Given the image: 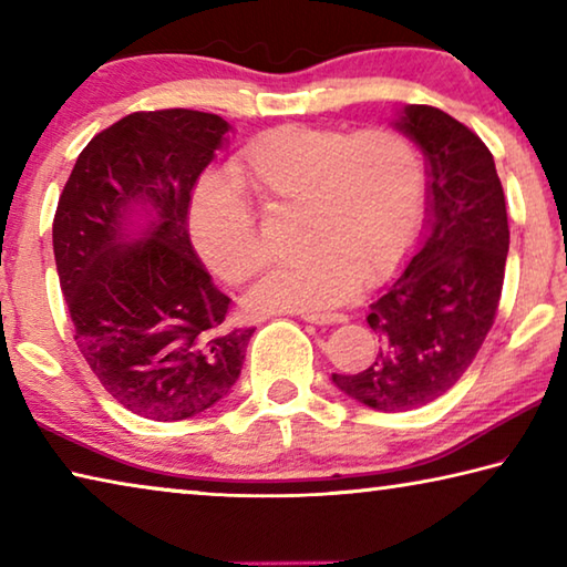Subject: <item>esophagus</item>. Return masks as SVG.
I'll use <instances>...</instances> for the list:
<instances>
[{
	"label": "esophagus",
	"instance_id": "34e87169",
	"mask_svg": "<svg viewBox=\"0 0 567 567\" xmlns=\"http://www.w3.org/2000/svg\"><path fill=\"white\" fill-rule=\"evenodd\" d=\"M300 318L305 320V322H312V324H338V322H344L348 318H344V315H338V312H328V315H320V312H302Z\"/></svg>",
	"mask_w": 567,
	"mask_h": 567
}]
</instances>
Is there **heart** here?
Here are the masks:
<instances>
[{
    "instance_id": "b5f03b06",
    "label": "heart",
    "mask_w": 567,
    "mask_h": 567,
    "mask_svg": "<svg viewBox=\"0 0 567 567\" xmlns=\"http://www.w3.org/2000/svg\"><path fill=\"white\" fill-rule=\"evenodd\" d=\"M229 175L267 209L300 207V260L275 267L245 297L255 315L320 312L405 260L425 209V169L405 134L280 124L229 162ZM189 235L217 280L237 285L265 262L255 215L225 182L192 197Z\"/></svg>"
}]
</instances>
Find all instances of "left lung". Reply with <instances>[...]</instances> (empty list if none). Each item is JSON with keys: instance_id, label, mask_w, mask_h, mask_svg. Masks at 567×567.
<instances>
[{"instance_id": "obj_1", "label": "left lung", "mask_w": 567, "mask_h": 567, "mask_svg": "<svg viewBox=\"0 0 567 567\" xmlns=\"http://www.w3.org/2000/svg\"><path fill=\"white\" fill-rule=\"evenodd\" d=\"M427 157V233L395 282L370 305L375 362L332 375L344 395L380 412L417 410L473 364L501 305L511 227L485 142L427 104L395 122Z\"/></svg>"}]
</instances>
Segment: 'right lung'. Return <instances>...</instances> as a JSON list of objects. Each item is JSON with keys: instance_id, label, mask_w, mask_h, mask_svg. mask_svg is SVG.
<instances>
[{"instance_id": "1", "label": "right lung", "mask_w": 567, "mask_h": 567, "mask_svg": "<svg viewBox=\"0 0 567 567\" xmlns=\"http://www.w3.org/2000/svg\"><path fill=\"white\" fill-rule=\"evenodd\" d=\"M229 124L209 112H132L80 152L52 243L74 342L102 388L157 422L209 410L235 385L255 328H227L187 233L189 195ZM151 215L140 236L128 217Z\"/></svg>"}]
</instances>
